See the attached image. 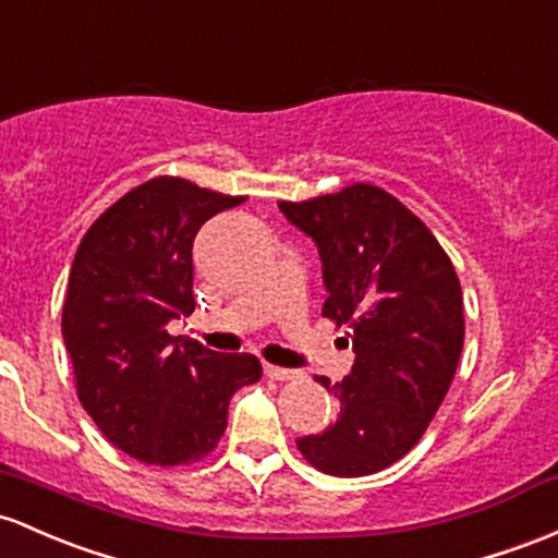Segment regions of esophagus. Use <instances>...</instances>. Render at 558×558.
I'll list each match as a JSON object with an SVG mask.
<instances>
[{
  "mask_svg": "<svg viewBox=\"0 0 558 558\" xmlns=\"http://www.w3.org/2000/svg\"><path fill=\"white\" fill-rule=\"evenodd\" d=\"M265 376L272 378V381H291V378H296V373L289 368H278V365H265Z\"/></svg>",
  "mask_w": 558,
  "mask_h": 558,
  "instance_id": "obj_1",
  "label": "esophagus"
}]
</instances>
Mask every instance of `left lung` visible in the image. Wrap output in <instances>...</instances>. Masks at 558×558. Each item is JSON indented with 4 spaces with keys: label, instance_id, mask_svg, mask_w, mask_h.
<instances>
[{
    "label": "left lung",
    "instance_id": "8db88e82",
    "mask_svg": "<svg viewBox=\"0 0 558 558\" xmlns=\"http://www.w3.org/2000/svg\"><path fill=\"white\" fill-rule=\"evenodd\" d=\"M280 211L317 243L323 317L357 354L344 381L315 378L341 408L296 448L323 474H376L418 445L448 395L466 333L461 280L432 230L368 182L280 201Z\"/></svg>",
    "mask_w": 558,
    "mask_h": 558
}]
</instances>
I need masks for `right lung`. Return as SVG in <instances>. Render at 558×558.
I'll use <instances>...</instances> for the list:
<instances>
[{
  "instance_id": "right-lung-1",
  "label": "right lung",
  "mask_w": 558,
  "mask_h": 558,
  "mask_svg": "<svg viewBox=\"0 0 558 558\" xmlns=\"http://www.w3.org/2000/svg\"><path fill=\"white\" fill-rule=\"evenodd\" d=\"M182 177H153L95 219L63 302V339L82 405L126 456L185 466L214 452L230 397L262 378L254 354H217L167 323L195 310L193 238L243 204Z\"/></svg>"
}]
</instances>
